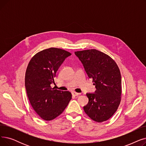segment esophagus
Returning a JSON list of instances; mask_svg holds the SVG:
<instances>
[{
    "instance_id": "obj_1",
    "label": "esophagus",
    "mask_w": 146,
    "mask_h": 146,
    "mask_svg": "<svg viewBox=\"0 0 146 146\" xmlns=\"http://www.w3.org/2000/svg\"><path fill=\"white\" fill-rule=\"evenodd\" d=\"M72 95L74 96H78L79 95H80V94L76 92H74V91H72Z\"/></svg>"
}]
</instances>
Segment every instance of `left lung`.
<instances>
[{"instance_id": "obj_1", "label": "left lung", "mask_w": 146, "mask_h": 146, "mask_svg": "<svg viewBox=\"0 0 146 146\" xmlns=\"http://www.w3.org/2000/svg\"><path fill=\"white\" fill-rule=\"evenodd\" d=\"M96 90L86 94L88 104L84 111L92 120L101 122L110 119L118 108L121 98V76L111 57L95 49L74 52Z\"/></svg>"}]
</instances>
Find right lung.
<instances>
[{
	"instance_id": "1",
	"label": "right lung",
	"mask_w": 146,
	"mask_h": 146,
	"mask_svg": "<svg viewBox=\"0 0 146 146\" xmlns=\"http://www.w3.org/2000/svg\"><path fill=\"white\" fill-rule=\"evenodd\" d=\"M72 54L57 48L36 53L27 68L25 85L31 105L42 119L51 121L59 116L72 99L68 91L51 87L61 64Z\"/></svg>"
}]
</instances>
